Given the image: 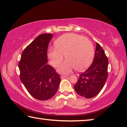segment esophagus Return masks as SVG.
Segmentation results:
<instances>
[{
  "instance_id": "esophagus-1",
  "label": "esophagus",
  "mask_w": 127,
  "mask_h": 127,
  "mask_svg": "<svg viewBox=\"0 0 127 127\" xmlns=\"http://www.w3.org/2000/svg\"><path fill=\"white\" fill-rule=\"evenodd\" d=\"M66 77V76H65V75H63V76H62L61 77V79H64V78H65Z\"/></svg>"
}]
</instances>
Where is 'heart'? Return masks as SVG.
Segmentation results:
<instances>
[{
	"instance_id": "1",
	"label": "heart",
	"mask_w": 127,
	"mask_h": 127,
	"mask_svg": "<svg viewBox=\"0 0 127 127\" xmlns=\"http://www.w3.org/2000/svg\"><path fill=\"white\" fill-rule=\"evenodd\" d=\"M54 46L48 50V57L51 65L56 66L65 55L66 60L57 68L58 72L62 73H68L74 68L78 71L84 70L91 64L94 57L92 43L87 38L75 33L61 36L55 41Z\"/></svg>"
}]
</instances>
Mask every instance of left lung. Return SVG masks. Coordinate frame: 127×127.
<instances>
[{"mask_svg": "<svg viewBox=\"0 0 127 127\" xmlns=\"http://www.w3.org/2000/svg\"><path fill=\"white\" fill-rule=\"evenodd\" d=\"M108 59L102 47L96 43L95 57L91 66L79 74L74 86L75 91L85 98L94 97L101 91L107 77Z\"/></svg>", "mask_w": 127, "mask_h": 127, "instance_id": "left-lung-1", "label": "left lung"}]
</instances>
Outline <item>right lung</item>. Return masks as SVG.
<instances>
[{"instance_id": "1", "label": "right lung", "mask_w": 127, "mask_h": 127, "mask_svg": "<svg viewBox=\"0 0 127 127\" xmlns=\"http://www.w3.org/2000/svg\"><path fill=\"white\" fill-rule=\"evenodd\" d=\"M53 35L37 36L23 50L18 64L21 81L29 94L39 100L54 96L61 82V76L47 64V50Z\"/></svg>"}]
</instances>
